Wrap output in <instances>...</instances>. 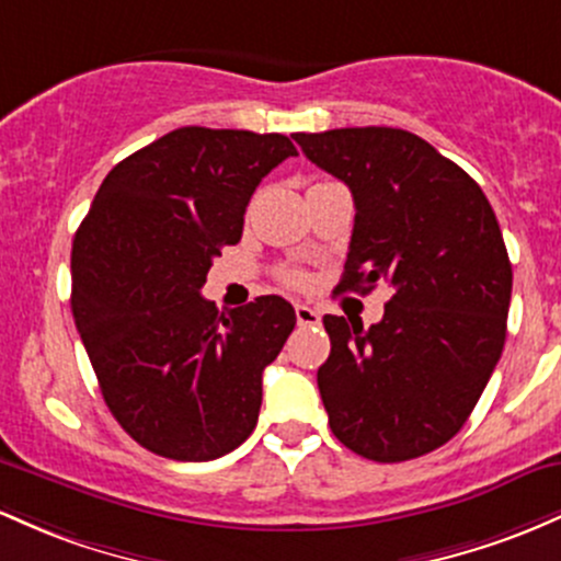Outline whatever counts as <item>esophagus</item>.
Listing matches in <instances>:
<instances>
[{"label":"esophagus","instance_id":"1","mask_svg":"<svg viewBox=\"0 0 561 561\" xmlns=\"http://www.w3.org/2000/svg\"><path fill=\"white\" fill-rule=\"evenodd\" d=\"M294 312H297V323L299 325H318L320 323V312L310 305H297V307H294Z\"/></svg>","mask_w":561,"mask_h":561}]
</instances>
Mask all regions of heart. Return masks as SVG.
Segmentation results:
<instances>
[{
	"label": "heart",
	"instance_id": "1",
	"mask_svg": "<svg viewBox=\"0 0 561 561\" xmlns=\"http://www.w3.org/2000/svg\"><path fill=\"white\" fill-rule=\"evenodd\" d=\"M283 278H286L288 283H294V286H299V283H305V275H301L299 270H288V273L283 275Z\"/></svg>",
	"mask_w": 561,
	"mask_h": 561
}]
</instances>
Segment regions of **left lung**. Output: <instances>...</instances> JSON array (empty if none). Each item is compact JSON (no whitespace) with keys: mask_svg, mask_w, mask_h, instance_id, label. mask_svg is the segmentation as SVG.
Returning <instances> with one entry per match:
<instances>
[{"mask_svg":"<svg viewBox=\"0 0 561 561\" xmlns=\"http://www.w3.org/2000/svg\"><path fill=\"white\" fill-rule=\"evenodd\" d=\"M344 182L355 228L336 291H392L383 318L325 314L318 389L331 432L379 463L432 453L467 424L506 342L512 262L482 187L405 129L299 131Z\"/></svg>","mask_w":561,"mask_h":561,"instance_id":"obj_1","label":"left lung"}]
</instances>
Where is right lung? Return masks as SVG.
<instances>
[{
    "label": "right lung",
    "instance_id": "add662e5",
    "mask_svg": "<svg viewBox=\"0 0 561 561\" xmlns=\"http://www.w3.org/2000/svg\"><path fill=\"white\" fill-rule=\"evenodd\" d=\"M288 156L275 131L174 129L118 161L79 225L73 320L113 419L156 456L214 461L254 432L297 314L283 297L219 312L201 288Z\"/></svg>",
    "mask_w": 561,
    "mask_h": 561
}]
</instances>
